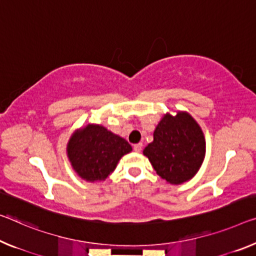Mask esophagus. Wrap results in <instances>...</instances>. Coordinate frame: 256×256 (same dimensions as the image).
<instances>
[{
    "instance_id": "1",
    "label": "esophagus",
    "mask_w": 256,
    "mask_h": 256,
    "mask_svg": "<svg viewBox=\"0 0 256 256\" xmlns=\"http://www.w3.org/2000/svg\"><path fill=\"white\" fill-rule=\"evenodd\" d=\"M142 148H143V144H142V143L134 145V151H135V152H140Z\"/></svg>"
}]
</instances>
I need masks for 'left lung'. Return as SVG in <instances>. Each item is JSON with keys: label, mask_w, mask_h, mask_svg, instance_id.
<instances>
[{"label": "left lung", "mask_w": 256, "mask_h": 256, "mask_svg": "<svg viewBox=\"0 0 256 256\" xmlns=\"http://www.w3.org/2000/svg\"><path fill=\"white\" fill-rule=\"evenodd\" d=\"M143 154L161 178L180 186L190 180L202 167L206 154L205 136L190 113H166Z\"/></svg>", "instance_id": "left-lung-1"}]
</instances>
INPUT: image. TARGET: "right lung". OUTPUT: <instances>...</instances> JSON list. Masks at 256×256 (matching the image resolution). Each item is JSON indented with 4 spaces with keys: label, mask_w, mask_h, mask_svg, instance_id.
I'll use <instances>...</instances> for the list:
<instances>
[{
    "label": "right lung",
    "mask_w": 256,
    "mask_h": 256,
    "mask_svg": "<svg viewBox=\"0 0 256 256\" xmlns=\"http://www.w3.org/2000/svg\"><path fill=\"white\" fill-rule=\"evenodd\" d=\"M132 150V145L122 137L95 124L76 129L66 148L73 170L78 178L92 183L108 178L119 160Z\"/></svg>",
    "instance_id": "obj_1"
}]
</instances>
